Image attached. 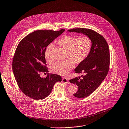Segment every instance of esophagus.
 Listing matches in <instances>:
<instances>
[{
	"mask_svg": "<svg viewBox=\"0 0 129 129\" xmlns=\"http://www.w3.org/2000/svg\"><path fill=\"white\" fill-rule=\"evenodd\" d=\"M62 82H63V83H66V84H70V83L69 82V81H68V80L67 79H66V78H62Z\"/></svg>",
	"mask_w": 129,
	"mask_h": 129,
	"instance_id": "esophagus-1",
	"label": "esophagus"
}]
</instances>
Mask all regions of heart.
<instances>
[{"label":"heart","mask_w":129,"mask_h":129,"mask_svg":"<svg viewBox=\"0 0 129 129\" xmlns=\"http://www.w3.org/2000/svg\"><path fill=\"white\" fill-rule=\"evenodd\" d=\"M57 43L62 48L66 50V57L68 58L63 61H59L51 67L52 73L64 76L74 67V63L80 64L88 56L92 47V42L87 36L79 37L74 35H68L57 41ZM53 44H49L45 51V57L47 61H51L50 51Z\"/></svg>","instance_id":"heart-1"}]
</instances>
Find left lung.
I'll return each instance as SVG.
<instances>
[{
  "mask_svg": "<svg viewBox=\"0 0 129 129\" xmlns=\"http://www.w3.org/2000/svg\"><path fill=\"white\" fill-rule=\"evenodd\" d=\"M69 32L82 33L89 37L92 42L90 52L82 62L75 69L76 73H83L84 76L70 80V82L78 87L73 95L79 98L89 96L104 80L109 70L110 54L108 45L104 37L94 30L86 28L72 29Z\"/></svg>",
  "mask_w": 129,
  "mask_h": 129,
  "instance_id": "obj_1",
  "label": "left lung"
}]
</instances>
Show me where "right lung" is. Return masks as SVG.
Returning <instances> with one entry per match:
<instances>
[{
    "instance_id": "obj_1",
    "label": "right lung",
    "mask_w": 129,
    "mask_h": 129,
    "mask_svg": "<svg viewBox=\"0 0 129 129\" xmlns=\"http://www.w3.org/2000/svg\"><path fill=\"white\" fill-rule=\"evenodd\" d=\"M64 31H35L18 44L13 60V71L20 89L29 97L43 99L50 94L54 85L61 81L59 75L51 74L44 78L39 73L48 72L44 66L46 48Z\"/></svg>"
}]
</instances>
